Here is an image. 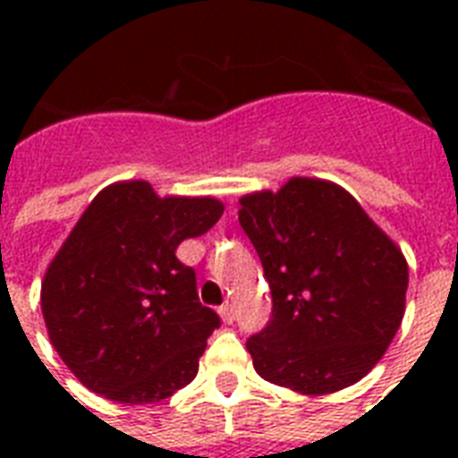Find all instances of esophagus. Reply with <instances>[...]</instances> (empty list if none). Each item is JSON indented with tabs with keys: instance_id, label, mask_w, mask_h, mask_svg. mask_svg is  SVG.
<instances>
[{
	"instance_id": "34e87169",
	"label": "esophagus",
	"mask_w": 458,
	"mask_h": 458,
	"mask_svg": "<svg viewBox=\"0 0 458 458\" xmlns=\"http://www.w3.org/2000/svg\"><path fill=\"white\" fill-rule=\"evenodd\" d=\"M218 313H221L223 323H233V320H235V309H233V304H223L221 309H218Z\"/></svg>"
}]
</instances>
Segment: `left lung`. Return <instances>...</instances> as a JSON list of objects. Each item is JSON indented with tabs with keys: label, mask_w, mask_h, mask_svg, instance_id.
Returning <instances> with one entry per match:
<instances>
[{
	"label": "left lung",
	"mask_w": 458,
	"mask_h": 458,
	"mask_svg": "<svg viewBox=\"0 0 458 458\" xmlns=\"http://www.w3.org/2000/svg\"><path fill=\"white\" fill-rule=\"evenodd\" d=\"M273 297L271 320L247 340L264 380L327 394L369 373L404 316L409 266L342 187L293 178L240 199Z\"/></svg>",
	"instance_id": "obj_1"
}]
</instances>
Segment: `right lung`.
<instances>
[{"label": "right lung", "instance_id": "right-lung-1", "mask_svg": "<svg viewBox=\"0 0 458 458\" xmlns=\"http://www.w3.org/2000/svg\"><path fill=\"white\" fill-rule=\"evenodd\" d=\"M211 197H158L145 180L97 194L42 283L54 349L88 390L121 404H154L192 383L208 335L197 273L175 257L221 218Z\"/></svg>", "mask_w": 458, "mask_h": 458}]
</instances>
